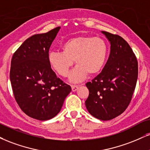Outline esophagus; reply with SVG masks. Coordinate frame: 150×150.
<instances>
[{
    "label": "esophagus",
    "mask_w": 150,
    "mask_h": 150,
    "mask_svg": "<svg viewBox=\"0 0 150 150\" xmlns=\"http://www.w3.org/2000/svg\"><path fill=\"white\" fill-rule=\"evenodd\" d=\"M71 87H72V91H76L78 89L79 86H77V85H72Z\"/></svg>",
    "instance_id": "esophagus-1"
}]
</instances>
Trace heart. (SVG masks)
<instances>
[{
    "label": "heart",
    "mask_w": 150,
    "mask_h": 150,
    "mask_svg": "<svg viewBox=\"0 0 150 150\" xmlns=\"http://www.w3.org/2000/svg\"><path fill=\"white\" fill-rule=\"evenodd\" d=\"M61 49L62 52L49 53V64L59 75L66 77L75 61L77 66L69 75L72 82H81L87 74L94 75L99 73L107 60L108 47L101 38L77 36L66 41Z\"/></svg>",
    "instance_id": "b5f03b06"
}]
</instances>
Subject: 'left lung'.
Listing matches in <instances>:
<instances>
[{
  "label": "left lung",
  "mask_w": 150,
  "mask_h": 150,
  "mask_svg": "<svg viewBox=\"0 0 150 150\" xmlns=\"http://www.w3.org/2000/svg\"><path fill=\"white\" fill-rule=\"evenodd\" d=\"M110 43V53L101 73L86 84L85 105L98 120H110L123 113L131 102L138 80V61L132 49L118 35L102 31Z\"/></svg>",
  "instance_id": "8db88e82"
}]
</instances>
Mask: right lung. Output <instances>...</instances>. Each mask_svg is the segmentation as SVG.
Returning <instances> with one entry per match:
<instances>
[{
    "instance_id": "1",
    "label": "right lung",
    "mask_w": 150,
    "mask_h": 150,
    "mask_svg": "<svg viewBox=\"0 0 150 150\" xmlns=\"http://www.w3.org/2000/svg\"><path fill=\"white\" fill-rule=\"evenodd\" d=\"M60 28L28 38L12 58L10 79L14 98L25 114L38 120L54 117L71 91L48 62L50 47Z\"/></svg>"
}]
</instances>
